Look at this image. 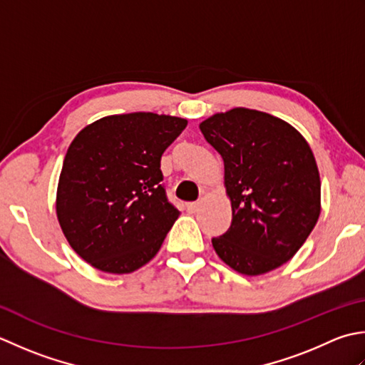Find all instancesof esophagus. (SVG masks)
I'll return each instance as SVG.
<instances>
[{
	"label": "esophagus",
	"instance_id": "obj_1",
	"mask_svg": "<svg viewBox=\"0 0 365 365\" xmlns=\"http://www.w3.org/2000/svg\"><path fill=\"white\" fill-rule=\"evenodd\" d=\"M185 206H187L189 212H197L198 207H200V202H192V203H187Z\"/></svg>",
	"mask_w": 365,
	"mask_h": 365
}]
</instances>
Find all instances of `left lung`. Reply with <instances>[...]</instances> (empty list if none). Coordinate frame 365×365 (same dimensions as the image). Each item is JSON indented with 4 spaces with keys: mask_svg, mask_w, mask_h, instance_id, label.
<instances>
[{
    "mask_svg": "<svg viewBox=\"0 0 365 365\" xmlns=\"http://www.w3.org/2000/svg\"><path fill=\"white\" fill-rule=\"evenodd\" d=\"M225 167L232 225L212 247L232 269L259 276L292 259L322 211V182L309 143L269 113L233 108L200 124Z\"/></svg>",
    "mask_w": 365,
    "mask_h": 365,
    "instance_id": "8db88e82",
    "label": "left lung"
}]
</instances>
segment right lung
Returning <instances> with one entry per match:
<instances>
[{"instance_id": "right-lung-1", "label": "right lung", "mask_w": 365, "mask_h": 365, "mask_svg": "<svg viewBox=\"0 0 365 365\" xmlns=\"http://www.w3.org/2000/svg\"><path fill=\"white\" fill-rule=\"evenodd\" d=\"M187 120L137 111L101 118L72 140L56 190L71 247L110 274H129L158 254L180 211L162 185L160 158Z\"/></svg>"}]
</instances>
